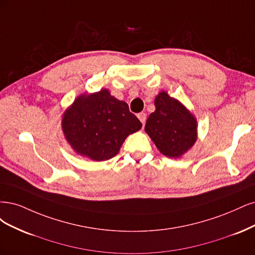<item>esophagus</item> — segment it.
Returning <instances> with one entry per match:
<instances>
[{
  "mask_svg": "<svg viewBox=\"0 0 255 255\" xmlns=\"http://www.w3.org/2000/svg\"><path fill=\"white\" fill-rule=\"evenodd\" d=\"M137 118H138V120H139V121H141L142 124L144 125V124H145V122H146V119H147L146 113H144V112L138 113V114H137Z\"/></svg>",
  "mask_w": 255,
  "mask_h": 255,
  "instance_id": "esophagus-1",
  "label": "esophagus"
}]
</instances>
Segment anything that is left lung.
I'll list each match as a JSON object with an SVG mask.
<instances>
[{
	"instance_id": "1",
	"label": "left lung",
	"mask_w": 255,
	"mask_h": 255,
	"mask_svg": "<svg viewBox=\"0 0 255 255\" xmlns=\"http://www.w3.org/2000/svg\"><path fill=\"white\" fill-rule=\"evenodd\" d=\"M154 106V112L146 121V133L161 153L168 158H180L197 139L196 118L164 91L155 96Z\"/></svg>"
}]
</instances>
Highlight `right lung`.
Listing matches in <instances>:
<instances>
[{
    "label": "right lung",
    "instance_id": "right-lung-1",
    "mask_svg": "<svg viewBox=\"0 0 255 255\" xmlns=\"http://www.w3.org/2000/svg\"><path fill=\"white\" fill-rule=\"evenodd\" d=\"M65 138L78 154L93 161L117 155L126 137L142 128L125 102L107 89L79 95L62 116Z\"/></svg>",
    "mask_w": 255,
    "mask_h": 255
}]
</instances>
